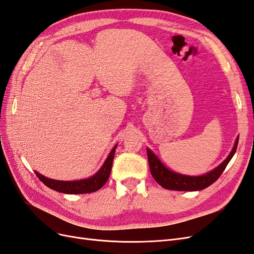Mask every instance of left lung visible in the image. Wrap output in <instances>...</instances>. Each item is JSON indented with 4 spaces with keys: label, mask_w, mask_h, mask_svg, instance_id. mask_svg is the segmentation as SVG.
I'll return each mask as SVG.
<instances>
[{
    "label": "left lung",
    "mask_w": 254,
    "mask_h": 254,
    "mask_svg": "<svg viewBox=\"0 0 254 254\" xmlns=\"http://www.w3.org/2000/svg\"><path fill=\"white\" fill-rule=\"evenodd\" d=\"M237 144H238V137L235 141L232 151L230 152V155L224 162L216 168H214V170L211 171L210 173L202 176H186V175H181L178 173H175L173 171H170L157 158L155 153L147 148V157H148L150 173L153 177V179H155L161 187L166 190H190V191L200 190L207 187H210L212 183H214L219 178L222 172L225 171L226 166L230 162V160H231L232 157L234 156L237 148Z\"/></svg>",
    "instance_id": "obj_1"
}]
</instances>
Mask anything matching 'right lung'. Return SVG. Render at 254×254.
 Wrapping results in <instances>:
<instances>
[{
    "label": "right lung",
    "mask_w": 254,
    "mask_h": 254,
    "mask_svg": "<svg viewBox=\"0 0 254 254\" xmlns=\"http://www.w3.org/2000/svg\"><path fill=\"white\" fill-rule=\"evenodd\" d=\"M115 148H117V145H115L113 149L110 151L108 158L106 159L104 165L101 167V170H99L94 176L90 177L88 179L76 180V181H59V180L49 179L47 177H44L37 172L35 173L38 178H39V180L42 181L45 186L54 190L59 191V193H64V194L93 193V191H96L101 188H103L104 184L109 178Z\"/></svg>",
    "instance_id": "obj_1"
}]
</instances>
